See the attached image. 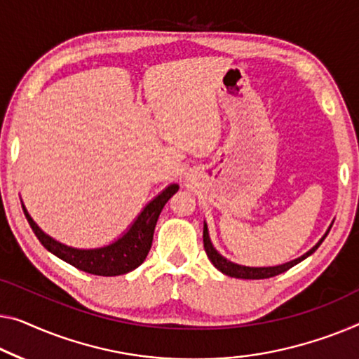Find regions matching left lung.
Returning <instances> with one entry per match:
<instances>
[{"label": "left lung", "mask_w": 359, "mask_h": 359, "mask_svg": "<svg viewBox=\"0 0 359 359\" xmlns=\"http://www.w3.org/2000/svg\"><path fill=\"white\" fill-rule=\"evenodd\" d=\"M332 224H330L327 231H325V233L323 235V237H320L319 242L314 245L311 250L299 256V258H295V259L288 261V263L277 264V266H261V267L243 266V264H237V263H233V261L227 259L226 256H222L216 248H214V245H212L211 238H210V231H208V224L206 222H205V227H203V243H205V251H206L208 258H210V261L214 264V267H216L217 271H221L222 274H226L229 277H235V279H269V277L279 276V274H282V272L290 269V267L297 266L298 263H302V261L306 259L308 256H311L314 251L319 248V245L324 242V238L327 237V233L330 231V227H332Z\"/></svg>", "instance_id": "left-lung-1"}]
</instances>
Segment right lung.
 <instances>
[{
    "instance_id": "add662e5",
    "label": "right lung",
    "mask_w": 359,
    "mask_h": 359,
    "mask_svg": "<svg viewBox=\"0 0 359 359\" xmlns=\"http://www.w3.org/2000/svg\"><path fill=\"white\" fill-rule=\"evenodd\" d=\"M177 184L165 187L161 194H158L143 208L121 237H117L109 245L98 248H76L57 242L51 235L43 232L39 224L32 219L27 208L24 205L22 208L32 231L35 232L36 238L50 253L80 271L88 272V274L111 277L127 274V272L137 269L145 261L148 251L151 248L154 227H156L159 214H161L165 203L170 200V196L177 194Z\"/></svg>"
}]
</instances>
